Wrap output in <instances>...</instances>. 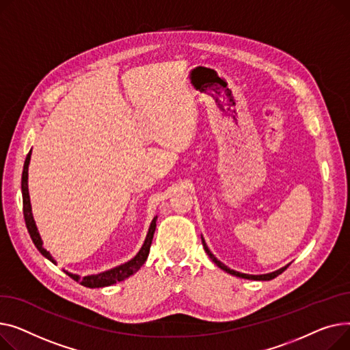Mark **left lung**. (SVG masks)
I'll use <instances>...</instances> for the list:
<instances>
[{
  "instance_id": "8db88e82",
  "label": "left lung",
  "mask_w": 350,
  "mask_h": 350,
  "mask_svg": "<svg viewBox=\"0 0 350 350\" xmlns=\"http://www.w3.org/2000/svg\"><path fill=\"white\" fill-rule=\"evenodd\" d=\"M202 244H203V249H204V252L208 253V256L212 258V261H213L217 267H220V269H221V270H224L226 273H229V274L236 275V277H240V278H245V280H256V281H270V280L275 278L277 275H280L281 273H284V271L286 270V267H288V265H285V267H282V269H280V270H277V271H273V273H269V274H260V275L243 274V273H239V271H234V270L229 269L228 265H224L221 261H219V260H217V258L211 253V250H209V247H208V244H206V241L203 240V237H202Z\"/></svg>"
}]
</instances>
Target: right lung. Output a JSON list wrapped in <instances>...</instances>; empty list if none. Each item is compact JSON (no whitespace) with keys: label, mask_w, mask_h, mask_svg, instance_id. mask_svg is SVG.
<instances>
[{"label":"right lung","mask_w":350,"mask_h":350,"mask_svg":"<svg viewBox=\"0 0 350 350\" xmlns=\"http://www.w3.org/2000/svg\"><path fill=\"white\" fill-rule=\"evenodd\" d=\"M29 161H31V151L27 155L25 163H24V171H23V180H21V188H23V202H24V217H25V224H27V229L29 232V236L33 241V244L36 245V249L40 252L44 257H46L48 260H51L52 262H55V260L52 258V256L49 254V252H46L44 249V243L42 239L39 236V232L36 229V224L32 216V208H31V200H29V192H28V167H29ZM157 217L155 216L150 224V229L146 237V241H144L141 250L137 253V256L134 258H131L130 261L121 264L118 267H114V269L105 271V273H100V274H94V275H86V277H79L76 274L68 273L65 271L70 278H73L75 281L80 282L81 285L89 286V288H101V286H109L113 285L118 281H124L126 278H129L130 275H133L134 273H137L141 265L146 262L148 254H150V247H151V243H152V237L155 233V228H157ZM56 264V262H55Z\"/></svg>","instance_id":"1"}]
</instances>
